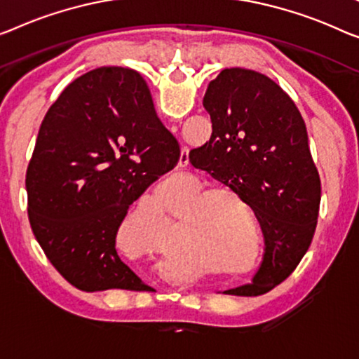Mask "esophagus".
<instances>
[{
    "instance_id": "34e87169",
    "label": "esophagus",
    "mask_w": 359,
    "mask_h": 359,
    "mask_svg": "<svg viewBox=\"0 0 359 359\" xmlns=\"http://www.w3.org/2000/svg\"><path fill=\"white\" fill-rule=\"evenodd\" d=\"M187 163H189V154H187L185 151H182V154H180V165H185Z\"/></svg>"
}]
</instances>
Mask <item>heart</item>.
I'll use <instances>...</instances> for the list:
<instances>
[{"label": "heart", "instance_id": "b5f03b06", "mask_svg": "<svg viewBox=\"0 0 359 359\" xmlns=\"http://www.w3.org/2000/svg\"><path fill=\"white\" fill-rule=\"evenodd\" d=\"M222 195L237 198L232 191H221ZM201 194L200 185H191L182 191L170 194V210L174 214L182 212L190 202L192 205L184 214L179 235L191 240L198 248L216 256L222 263L232 266H247L255 258V243L229 210L227 198L213 196L216 191ZM122 229H138L137 235L127 237L132 247L143 251L161 250L169 238V219L163 206L153 198H142L126 214Z\"/></svg>", "mask_w": 359, "mask_h": 359}]
</instances>
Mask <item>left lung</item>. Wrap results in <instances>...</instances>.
I'll list each match as a JSON object with an SVG mask.
<instances>
[{
    "instance_id": "1",
    "label": "left lung",
    "mask_w": 359,
    "mask_h": 359,
    "mask_svg": "<svg viewBox=\"0 0 359 359\" xmlns=\"http://www.w3.org/2000/svg\"><path fill=\"white\" fill-rule=\"evenodd\" d=\"M203 106L212 133L191 149L190 163L253 208L266 245L253 283L224 293L272 290L295 271L318 226L320 179L306 126L290 96L250 69L221 71L208 85Z\"/></svg>"
}]
</instances>
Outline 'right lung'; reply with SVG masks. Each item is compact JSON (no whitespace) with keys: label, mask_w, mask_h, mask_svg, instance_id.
Wrapping results in <instances>:
<instances>
[{"label":"right lung","mask_w":359,"mask_h":359,"mask_svg":"<svg viewBox=\"0 0 359 359\" xmlns=\"http://www.w3.org/2000/svg\"><path fill=\"white\" fill-rule=\"evenodd\" d=\"M179 156L138 72L98 67L62 90L40 126L25 189L32 232L64 279L83 292L149 288L121 261L117 231Z\"/></svg>","instance_id":"obj_1"}]
</instances>
